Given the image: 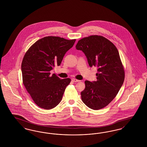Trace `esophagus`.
Here are the masks:
<instances>
[{"mask_svg":"<svg viewBox=\"0 0 147 147\" xmlns=\"http://www.w3.org/2000/svg\"><path fill=\"white\" fill-rule=\"evenodd\" d=\"M71 80H72L73 82H80V80H78V79H74V78L72 79Z\"/></svg>","mask_w":147,"mask_h":147,"instance_id":"1","label":"esophagus"}]
</instances>
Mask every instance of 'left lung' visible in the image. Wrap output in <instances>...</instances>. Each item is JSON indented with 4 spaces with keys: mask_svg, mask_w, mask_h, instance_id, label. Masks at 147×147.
<instances>
[{
    "mask_svg": "<svg viewBox=\"0 0 147 147\" xmlns=\"http://www.w3.org/2000/svg\"><path fill=\"white\" fill-rule=\"evenodd\" d=\"M76 47L84 52L90 67L96 66L98 68L97 80L85 82L82 100L92 110L101 109L116 97L125 80L124 67L119 51L112 42L98 35L82 38Z\"/></svg>",
    "mask_w": 147,
    "mask_h": 147,
    "instance_id": "1",
    "label": "left lung"
}]
</instances>
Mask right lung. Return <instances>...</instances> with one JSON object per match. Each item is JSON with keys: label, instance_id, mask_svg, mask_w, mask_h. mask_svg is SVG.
I'll return each mask as SVG.
<instances>
[{"label": "right lung", "instance_id": "1", "mask_svg": "<svg viewBox=\"0 0 147 147\" xmlns=\"http://www.w3.org/2000/svg\"><path fill=\"white\" fill-rule=\"evenodd\" d=\"M76 39L46 36L34 43L26 51L21 63L22 83L35 104L50 110L61 101L70 78L61 79L50 71L60 65L65 53Z\"/></svg>", "mask_w": 147, "mask_h": 147}]
</instances>
